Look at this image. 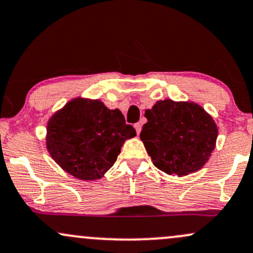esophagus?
Masks as SVG:
<instances>
[{
	"mask_svg": "<svg viewBox=\"0 0 253 253\" xmlns=\"http://www.w3.org/2000/svg\"><path fill=\"white\" fill-rule=\"evenodd\" d=\"M134 128H135V132H137V134L139 135V133L141 131V124H140V122H138V124L134 125Z\"/></svg>",
	"mask_w": 253,
	"mask_h": 253,
	"instance_id": "obj_1",
	"label": "esophagus"
}]
</instances>
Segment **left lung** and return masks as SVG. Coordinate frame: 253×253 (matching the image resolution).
Returning <instances> with one entry per match:
<instances>
[{
	"instance_id": "obj_1",
	"label": "left lung",
	"mask_w": 253,
	"mask_h": 253,
	"mask_svg": "<svg viewBox=\"0 0 253 253\" xmlns=\"http://www.w3.org/2000/svg\"><path fill=\"white\" fill-rule=\"evenodd\" d=\"M140 139L152 163L168 175L185 176L204 167L216 146L212 116L190 101H157L145 112Z\"/></svg>"
}]
</instances>
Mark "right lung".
I'll return each mask as SVG.
<instances>
[{"mask_svg": "<svg viewBox=\"0 0 253 253\" xmlns=\"http://www.w3.org/2000/svg\"><path fill=\"white\" fill-rule=\"evenodd\" d=\"M135 135L119 109H108L99 99L77 97L49 119L45 144L63 170L92 181L104 176L125 141Z\"/></svg>", "mask_w": 253, "mask_h": 253, "instance_id": "add662e5", "label": "right lung"}]
</instances>
